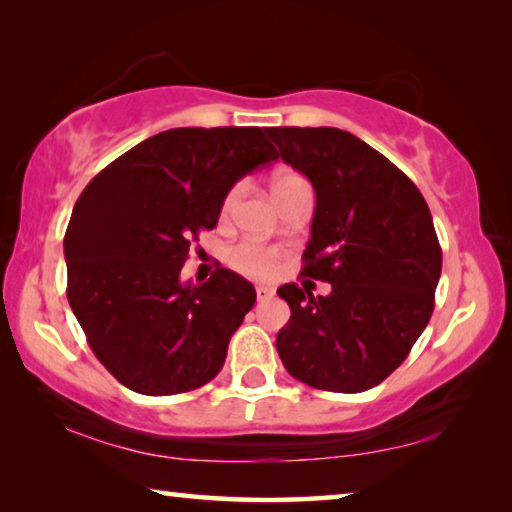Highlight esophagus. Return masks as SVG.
<instances>
[{"instance_id": "1", "label": "esophagus", "mask_w": 512, "mask_h": 512, "mask_svg": "<svg viewBox=\"0 0 512 512\" xmlns=\"http://www.w3.org/2000/svg\"><path fill=\"white\" fill-rule=\"evenodd\" d=\"M255 293H257V300H271L275 296V291L271 287H257Z\"/></svg>"}]
</instances>
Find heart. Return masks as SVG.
Returning <instances> with one entry per match:
<instances>
[{"mask_svg": "<svg viewBox=\"0 0 512 512\" xmlns=\"http://www.w3.org/2000/svg\"><path fill=\"white\" fill-rule=\"evenodd\" d=\"M296 180H302L298 176H293V173H282L280 178L275 180V187L280 185H287V183H296ZM239 196V187L230 189L228 196L223 198V205H221V212L223 214H230L232 207H235V201ZM277 259H280V253H277V248L268 246V244H262V241H241V244L232 246L228 250V264L235 268L237 273L246 275V277H268L275 273L277 268Z\"/></svg>", "mask_w": 512, "mask_h": 512, "instance_id": "b5f03b06", "label": "heart"}]
</instances>
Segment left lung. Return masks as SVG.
<instances>
[{"label":"left lung","mask_w":512,"mask_h":512,"mask_svg":"<svg viewBox=\"0 0 512 512\" xmlns=\"http://www.w3.org/2000/svg\"><path fill=\"white\" fill-rule=\"evenodd\" d=\"M282 160L316 192L302 275L284 284L291 318L275 348L289 375L332 393H361L400 366L427 327L443 253L427 203L404 173L341 128H266Z\"/></svg>","instance_id":"1"}]
</instances>
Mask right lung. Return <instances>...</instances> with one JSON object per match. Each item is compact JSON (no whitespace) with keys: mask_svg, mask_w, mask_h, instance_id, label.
<instances>
[{"mask_svg":"<svg viewBox=\"0 0 512 512\" xmlns=\"http://www.w3.org/2000/svg\"><path fill=\"white\" fill-rule=\"evenodd\" d=\"M273 160L262 128H171L83 189L63 241L67 300L119 384L176 395L219 375L255 287L223 266L203 284L180 271L237 180Z\"/></svg>","mask_w":512,"mask_h":512,"instance_id":"1","label":"right lung"}]
</instances>
